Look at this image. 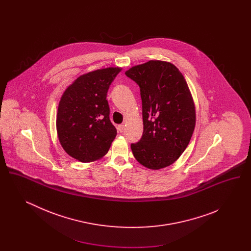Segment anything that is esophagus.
<instances>
[{"instance_id": "34e87169", "label": "esophagus", "mask_w": 251, "mask_h": 251, "mask_svg": "<svg viewBox=\"0 0 251 251\" xmlns=\"http://www.w3.org/2000/svg\"><path fill=\"white\" fill-rule=\"evenodd\" d=\"M118 130H119V131H120V132H122V131H124V125H123V124L119 125V126H118Z\"/></svg>"}]
</instances>
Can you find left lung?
Returning a JSON list of instances; mask_svg holds the SVG:
<instances>
[{
	"label": "left lung",
	"mask_w": 251,
	"mask_h": 251,
	"mask_svg": "<svg viewBox=\"0 0 251 251\" xmlns=\"http://www.w3.org/2000/svg\"><path fill=\"white\" fill-rule=\"evenodd\" d=\"M140 87L144 131L131 144L144 167L161 169L179 159L196 126V108L187 83L173 64L151 60L125 72Z\"/></svg>",
	"instance_id": "obj_1"
}]
</instances>
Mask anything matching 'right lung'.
I'll return each instance as SVG.
<instances>
[{
	"mask_svg": "<svg viewBox=\"0 0 251 251\" xmlns=\"http://www.w3.org/2000/svg\"><path fill=\"white\" fill-rule=\"evenodd\" d=\"M120 72L117 67L83 74L61 97L56 130L62 148L72 158L89 163L107 153L117 129L110 121L106 97Z\"/></svg>",
	"mask_w": 251,
	"mask_h": 251,
	"instance_id": "right-lung-1",
	"label": "right lung"
}]
</instances>
